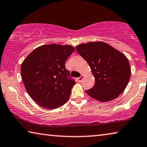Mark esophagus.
<instances>
[{"label":"esophagus","mask_w":147,"mask_h":147,"mask_svg":"<svg viewBox=\"0 0 147 147\" xmlns=\"http://www.w3.org/2000/svg\"><path fill=\"white\" fill-rule=\"evenodd\" d=\"M83 78H84V75H81V76H80V77L77 78V80L78 81V82H81V81L82 80Z\"/></svg>","instance_id":"obj_1"}]
</instances>
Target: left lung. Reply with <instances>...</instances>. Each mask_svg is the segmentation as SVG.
<instances>
[{"instance_id":"8db88e82","label":"left lung","mask_w":147,"mask_h":147,"mask_svg":"<svg viewBox=\"0 0 147 147\" xmlns=\"http://www.w3.org/2000/svg\"><path fill=\"white\" fill-rule=\"evenodd\" d=\"M89 64L95 78L94 87L86 90L102 102L116 99L124 92L131 75L129 61L119 51L103 42H91L76 47Z\"/></svg>"}]
</instances>
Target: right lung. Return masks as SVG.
<instances>
[{"mask_svg":"<svg viewBox=\"0 0 147 147\" xmlns=\"http://www.w3.org/2000/svg\"><path fill=\"white\" fill-rule=\"evenodd\" d=\"M74 51L70 45H43L23 61L21 74L25 89L40 106L55 109L68 101L76 82L65 64Z\"/></svg>","mask_w":147,"mask_h":147,"instance_id":"obj_1","label":"right lung"}]
</instances>
